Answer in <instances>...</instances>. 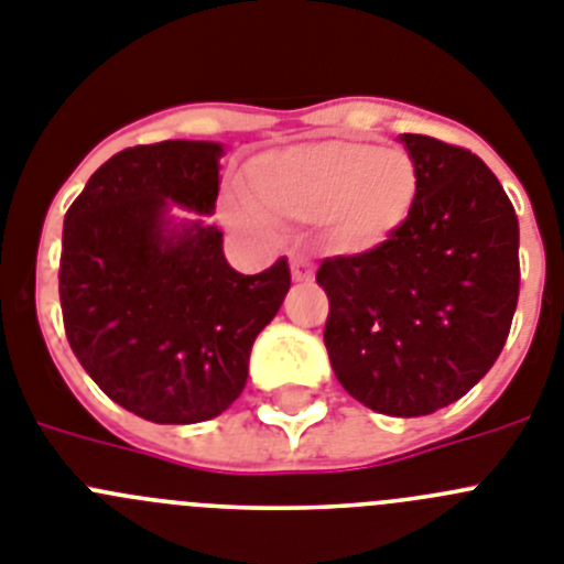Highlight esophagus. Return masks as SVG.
<instances>
[{
    "mask_svg": "<svg viewBox=\"0 0 564 564\" xmlns=\"http://www.w3.org/2000/svg\"><path fill=\"white\" fill-rule=\"evenodd\" d=\"M289 267H292V281L297 283L314 281V267L306 256H292L289 258Z\"/></svg>",
    "mask_w": 564,
    "mask_h": 564,
    "instance_id": "esophagus-1",
    "label": "esophagus"
}]
</instances>
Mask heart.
I'll use <instances>...</instances> for the list:
<instances>
[{
	"label": "heart",
	"mask_w": 564,
	"mask_h": 564,
	"mask_svg": "<svg viewBox=\"0 0 564 564\" xmlns=\"http://www.w3.org/2000/svg\"><path fill=\"white\" fill-rule=\"evenodd\" d=\"M250 210L238 219L319 221L339 252H370L402 230L419 194L410 154L368 140H317L267 151L247 165Z\"/></svg>",
	"instance_id": "heart-1"
}]
</instances>
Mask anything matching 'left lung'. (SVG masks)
Masks as SVG:
<instances>
[{"label": "left lung", "instance_id": "obj_1", "mask_svg": "<svg viewBox=\"0 0 564 564\" xmlns=\"http://www.w3.org/2000/svg\"><path fill=\"white\" fill-rule=\"evenodd\" d=\"M419 194L379 250L326 258L328 359L377 413L413 419L458 402L503 351L520 294V225L486 162L402 134Z\"/></svg>", "mask_w": 564, "mask_h": 564}]
</instances>
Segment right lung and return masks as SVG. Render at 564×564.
I'll use <instances>...</instances> for the list:
<instances>
[{
	"label": "right lung",
	"instance_id": "1",
	"mask_svg": "<svg viewBox=\"0 0 564 564\" xmlns=\"http://www.w3.org/2000/svg\"><path fill=\"white\" fill-rule=\"evenodd\" d=\"M225 145L162 140L106 160L64 216L58 294L75 357L154 424L216 419L247 384L250 351L289 292V263L241 275L216 210ZM194 212L176 220L170 207Z\"/></svg>",
	"mask_w": 564,
	"mask_h": 564
}]
</instances>
